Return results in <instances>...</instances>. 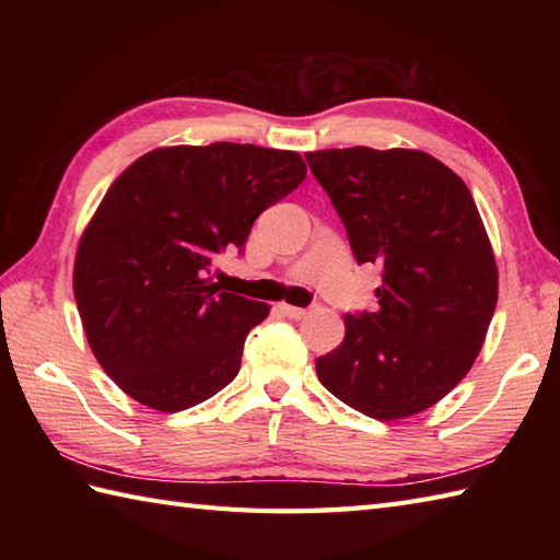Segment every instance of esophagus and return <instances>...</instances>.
I'll return each instance as SVG.
<instances>
[{
  "mask_svg": "<svg viewBox=\"0 0 560 560\" xmlns=\"http://www.w3.org/2000/svg\"><path fill=\"white\" fill-rule=\"evenodd\" d=\"M279 311L287 315L289 319H301V317H305V307H295V305H279Z\"/></svg>",
  "mask_w": 560,
  "mask_h": 560,
  "instance_id": "1",
  "label": "esophagus"
}]
</instances>
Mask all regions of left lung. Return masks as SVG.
Masks as SVG:
<instances>
[{"label":"left lung","mask_w":560,"mask_h":560,"mask_svg":"<svg viewBox=\"0 0 560 560\" xmlns=\"http://www.w3.org/2000/svg\"><path fill=\"white\" fill-rule=\"evenodd\" d=\"M359 265H377L373 313L319 355L331 395L377 421L407 419L459 385L498 303V269L471 192L423 151L371 147L305 153Z\"/></svg>","instance_id":"left-lung-1"}]
</instances>
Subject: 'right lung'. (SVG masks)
I'll list each match as a JSON object with an SVG mask.
<instances>
[{"mask_svg": "<svg viewBox=\"0 0 560 560\" xmlns=\"http://www.w3.org/2000/svg\"><path fill=\"white\" fill-rule=\"evenodd\" d=\"M305 173L295 151L217 141L149 151L110 185L79 243L74 299L93 355L129 397L173 413L237 375L269 305L221 291L213 267Z\"/></svg>", "mask_w": 560, "mask_h": 560, "instance_id": "1", "label": "right lung"}]
</instances>
